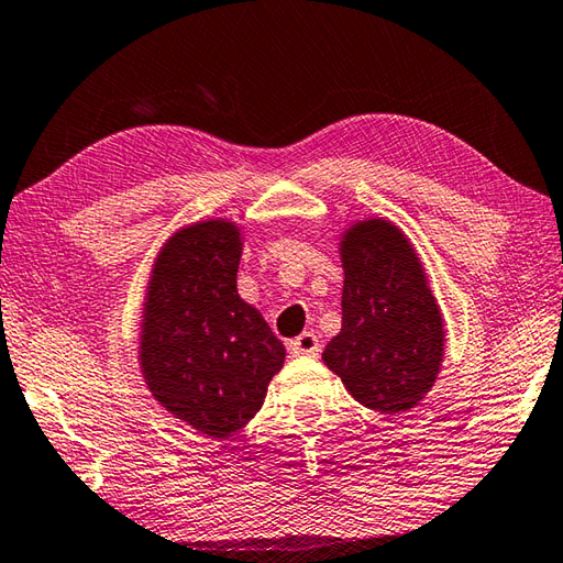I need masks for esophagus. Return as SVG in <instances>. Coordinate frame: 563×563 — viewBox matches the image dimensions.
Segmentation results:
<instances>
[{"label": "esophagus", "mask_w": 563, "mask_h": 563, "mask_svg": "<svg viewBox=\"0 0 563 563\" xmlns=\"http://www.w3.org/2000/svg\"><path fill=\"white\" fill-rule=\"evenodd\" d=\"M290 352L295 356H317L320 354V340L314 332H302L290 342Z\"/></svg>", "instance_id": "obj_1"}]
</instances>
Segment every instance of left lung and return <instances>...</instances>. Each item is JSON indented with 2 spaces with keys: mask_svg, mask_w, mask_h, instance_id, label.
<instances>
[{
  "mask_svg": "<svg viewBox=\"0 0 563 563\" xmlns=\"http://www.w3.org/2000/svg\"><path fill=\"white\" fill-rule=\"evenodd\" d=\"M342 330L322 362L362 406L411 411L431 391L445 354V322L411 239L384 217L354 221L340 243Z\"/></svg>",
  "mask_w": 563,
  "mask_h": 563,
  "instance_id": "left-lung-1",
  "label": "left lung"
}]
</instances>
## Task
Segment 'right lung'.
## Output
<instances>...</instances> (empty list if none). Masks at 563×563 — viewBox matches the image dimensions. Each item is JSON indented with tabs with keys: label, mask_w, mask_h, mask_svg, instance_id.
<instances>
[{
	"label": "right lung",
	"mask_w": 563,
	"mask_h": 563,
	"mask_svg": "<svg viewBox=\"0 0 563 563\" xmlns=\"http://www.w3.org/2000/svg\"><path fill=\"white\" fill-rule=\"evenodd\" d=\"M243 231L231 219L179 227L152 263L137 362L155 401L223 441L261 411L285 346L239 295Z\"/></svg>",
	"instance_id": "add662e5"
}]
</instances>
